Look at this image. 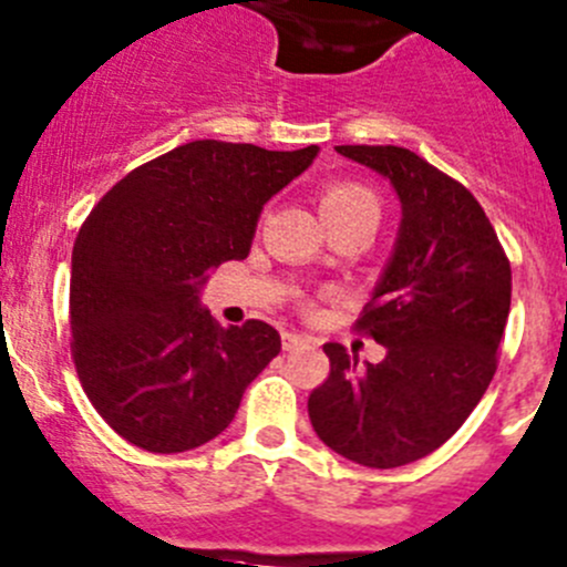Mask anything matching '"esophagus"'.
I'll return each instance as SVG.
<instances>
[{"mask_svg": "<svg viewBox=\"0 0 567 567\" xmlns=\"http://www.w3.org/2000/svg\"><path fill=\"white\" fill-rule=\"evenodd\" d=\"M306 342H309V337L295 334V331H284V351H295V348L306 346Z\"/></svg>", "mask_w": 567, "mask_h": 567, "instance_id": "1", "label": "esophagus"}]
</instances>
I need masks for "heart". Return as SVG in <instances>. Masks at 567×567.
Returning a JSON list of instances; mask_svg holds the SVG:
<instances>
[{"mask_svg":"<svg viewBox=\"0 0 567 567\" xmlns=\"http://www.w3.org/2000/svg\"><path fill=\"white\" fill-rule=\"evenodd\" d=\"M320 213L329 227L348 225V221H368L377 227L379 199L362 182L337 179L320 190Z\"/></svg>","mask_w":567,"mask_h":567,"instance_id":"obj_1","label":"heart"}]
</instances>
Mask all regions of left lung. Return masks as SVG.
Here are the masks:
<instances>
[{"instance_id": "left-lung-1", "label": "left lung", "mask_w": 567, "mask_h": 567, "mask_svg": "<svg viewBox=\"0 0 567 567\" xmlns=\"http://www.w3.org/2000/svg\"><path fill=\"white\" fill-rule=\"evenodd\" d=\"M391 179L402 202L396 249L354 331L385 346L357 365L326 342L331 371L309 396L326 446L373 470L435 453L466 422L497 371L512 264L484 207L458 179L399 145H337Z\"/></svg>"}]
</instances>
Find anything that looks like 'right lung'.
Segmentation results:
<instances>
[{"instance_id": "1", "label": "right lung", "mask_w": 567, "mask_h": 567, "mask_svg": "<svg viewBox=\"0 0 567 567\" xmlns=\"http://www.w3.org/2000/svg\"><path fill=\"white\" fill-rule=\"evenodd\" d=\"M318 145L267 152L194 140L123 176L72 247V362L103 422L148 453H185L233 422L280 351L264 320L221 329L199 306L207 272L247 258L261 207Z\"/></svg>"}]
</instances>
